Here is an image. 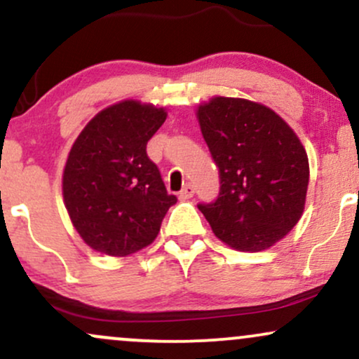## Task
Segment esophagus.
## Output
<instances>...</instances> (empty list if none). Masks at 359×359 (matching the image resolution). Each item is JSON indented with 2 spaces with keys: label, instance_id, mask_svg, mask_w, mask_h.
<instances>
[{
  "label": "esophagus",
  "instance_id": "obj_1",
  "mask_svg": "<svg viewBox=\"0 0 359 359\" xmlns=\"http://www.w3.org/2000/svg\"><path fill=\"white\" fill-rule=\"evenodd\" d=\"M192 196H194V185L192 184H185L182 191L179 192V199L180 201H187V199H191Z\"/></svg>",
  "mask_w": 359,
  "mask_h": 359
}]
</instances>
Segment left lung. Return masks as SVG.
Listing matches in <instances>:
<instances>
[{
  "label": "left lung",
  "mask_w": 359,
  "mask_h": 359,
  "mask_svg": "<svg viewBox=\"0 0 359 359\" xmlns=\"http://www.w3.org/2000/svg\"><path fill=\"white\" fill-rule=\"evenodd\" d=\"M219 167L216 203L199 204L216 238L255 253L287 236L302 217L309 158L295 131L262 102L214 96L196 109Z\"/></svg>",
  "instance_id": "left-lung-1"
}]
</instances>
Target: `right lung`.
I'll return each instance as SVG.
<instances>
[{
  "label": "right lung",
  "mask_w": 359,
  "mask_h": 359,
  "mask_svg": "<svg viewBox=\"0 0 359 359\" xmlns=\"http://www.w3.org/2000/svg\"><path fill=\"white\" fill-rule=\"evenodd\" d=\"M165 108L125 100L96 114L72 143L62 196L82 241L101 255L128 257L155 241L177 203L147 155Z\"/></svg>",
  "instance_id": "right-lung-1"
}]
</instances>
